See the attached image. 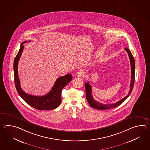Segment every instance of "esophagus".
<instances>
[{
	"instance_id": "obj_1",
	"label": "esophagus",
	"mask_w": 150,
	"mask_h": 150,
	"mask_svg": "<svg viewBox=\"0 0 150 150\" xmlns=\"http://www.w3.org/2000/svg\"><path fill=\"white\" fill-rule=\"evenodd\" d=\"M84 75H85V72L84 71H83V70H80L77 73V76H84Z\"/></svg>"
}]
</instances>
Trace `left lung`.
<instances>
[{"label": "left lung", "instance_id": "8db88e82", "mask_svg": "<svg viewBox=\"0 0 150 150\" xmlns=\"http://www.w3.org/2000/svg\"><path fill=\"white\" fill-rule=\"evenodd\" d=\"M125 50L128 54L129 57L130 61V64H131V74H132L131 83H130V90H129L128 94L127 96H125V97H124L123 99H121L120 100L116 102L115 103L109 104H101L100 103L95 100V99L93 98L92 95L91 86L90 85L89 83H86L85 87H86V98L89 105L92 107L96 108V109H98V110H108V109H110V108L117 107L123 103V101H125L126 99L128 98L130 95L131 94L133 88H134V79H135V73H134L135 63H134V57L132 54L131 51L129 50V49L125 48Z\"/></svg>", "mask_w": 150, "mask_h": 150}]
</instances>
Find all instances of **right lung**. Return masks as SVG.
Instances as JSON below:
<instances>
[{"label": "right lung", "instance_id": "right-lung-1", "mask_svg": "<svg viewBox=\"0 0 150 150\" xmlns=\"http://www.w3.org/2000/svg\"><path fill=\"white\" fill-rule=\"evenodd\" d=\"M26 42H27V41H25L22 43L20 49L14 61V82L16 90L23 100L31 107L40 110L55 109L61 104L62 90L72 80V76L70 74H68L64 76L59 77L56 80L51 91L43 96H36L26 93L21 88L18 71V61L24 48L23 44Z\"/></svg>", "mask_w": 150, "mask_h": 150}]
</instances>
